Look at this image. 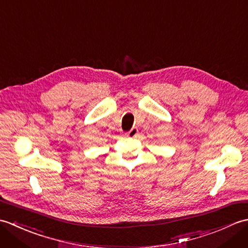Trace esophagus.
<instances>
[{
	"label": "esophagus",
	"mask_w": 248,
	"mask_h": 248,
	"mask_svg": "<svg viewBox=\"0 0 248 248\" xmlns=\"http://www.w3.org/2000/svg\"><path fill=\"white\" fill-rule=\"evenodd\" d=\"M138 134H139V129L138 128H132L127 133V136H129V138H136Z\"/></svg>",
	"instance_id": "obj_1"
}]
</instances>
